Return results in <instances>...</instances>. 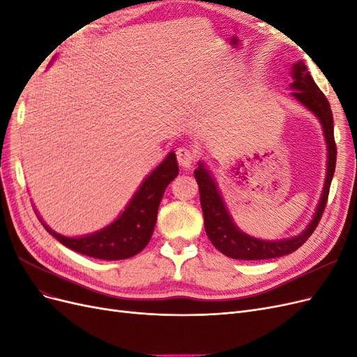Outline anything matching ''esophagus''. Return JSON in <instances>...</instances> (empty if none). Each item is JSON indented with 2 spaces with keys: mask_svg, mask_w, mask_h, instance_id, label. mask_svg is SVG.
Masks as SVG:
<instances>
[{
  "mask_svg": "<svg viewBox=\"0 0 357 357\" xmlns=\"http://www.w3.org/2000/svg\"><path fill=\"white\" fill-rule=\"evenodd\" d=\"M176 156H177L180 167L190 168L193 162H195L197 153H195V150H192L190 147H178L176 150Z\"/></svg>",
  "mask_w": 357,
  "mask_h": 357,
  "instance_id": "1",
  "label": "esophagus"
}]
</instances>
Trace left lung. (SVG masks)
Returning a JSON list of instances; mask_svg holds the SVG:
<instances>
[{"label":"left lung","mask_w":357,"mask_h":357,"mask_svg":"<svg viewBox=\"0 0 357 357\" xmlns=\"http://www.w3.org/2000/svg\"><path fill=\"white\" fill-rule=\"evenodd\" d=\"M291 79L290 88L294 89L291 96L301 102L304 107L314 114L319 122L321 123L323 134H325L326 147H328V164H326V178L325 186L314 218L308 223L307 228L299 235L290 236V238L266 241L259 240L255 236L240 231L228 213V208L222 199L220 192L215 185L214 178L211 177L210 171L204 167L202 162L198 164V168L193 171L195 178L199 186V199L204 214V226L205 232L213 245L222 252L225 256L232 259H241V261H261V259H273L294 253L295 250L304 244L310 235L314 232L317 225L321 219V214L325 211L331 181L335 172V164H337V144L333 138V117L331 112L329 101L319 86L312 80L311 74L308 73L305 63L302 61L295 62L291 66Z\"/></svg>","instance_id":"8db88e82"}]
</instances>
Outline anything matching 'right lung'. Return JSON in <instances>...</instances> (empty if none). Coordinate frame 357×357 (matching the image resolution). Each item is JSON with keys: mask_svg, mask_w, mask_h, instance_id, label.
I'll return each instance as SVG.
<instances>
[{"mask_svg": "<svg viewBox=\"0 0 357 357\" xmlns=\"http://www.w3.org/2000/svg\"><path fill=\"white\" fill-rule=\"evenodd\" d=\"M178 174L176 153L171 152L144 178L123 213L105 228L83 236H66L43 222L45 229L71 250L80 255L121 261L139 253L149 244L156 225L158 208L164 192Z\"/></svg>", "mask_w": 357, "mask_h": 357, "instance_id": "obj_1", "label": "right lung"}]
</instances>
